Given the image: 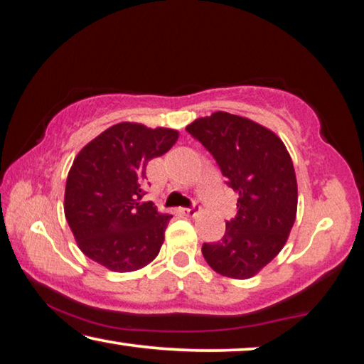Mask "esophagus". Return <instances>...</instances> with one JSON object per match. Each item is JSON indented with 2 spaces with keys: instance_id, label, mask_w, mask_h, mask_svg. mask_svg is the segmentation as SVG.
<instances>
[{
  "instance_id": "obj_1",
  "label": "esophagus",
  "mask_w": 364,
  "mask_h": 364,
  "mask_svg": "<svg viewBox=\"0 0 364 364\" xmlns=\"http://www.w3.org/2000/svg\"><path fill=\"white\" fill-rule=\"evenodd\" d=\"M198 210H200V207H198L197 203H195V205H192V207H188V208H182L181 212H182L183 215H187V217H195Z\"/></svg>"
}]
</instances>
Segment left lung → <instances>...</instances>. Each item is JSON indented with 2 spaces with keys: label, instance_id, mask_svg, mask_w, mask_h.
<instances>
[{
  "label": "left lung",
  "instance_id": "1",
  "mask_svg": "<svg viewBox=\"0 0 364 364\" xmlns=\"http://www.w3.org/2000/svg\"><path fill=\"white\" fill-rule=\"evenodd\" d=\"M217 161L226 186L238 193V213L226 221L223 238L203 243L213 271L250 279L286 245L297 213V181L286 146L255 121L217 112L187 126Z\"/></svg>",
  "mask_w": 364,
  "mask_h": 364
}]
</instances>
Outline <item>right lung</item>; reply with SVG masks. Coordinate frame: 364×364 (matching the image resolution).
Returning a JSON list of instances; mask_svg holds the SVG:
<instances>
[{
	"mask_svg": "<svg viewBox=\"0 0 364 364\" xmlns=\"http://www.w3.org/2000/svg\"><path fill=\"white\" fill-rule=\"evenodd\" d=\"M177 138L176 129L118 123L78 152L64 212L83 255L114 272L141 269L159 255L172 215L143 200L146 166Z\"/></svg>",
	"mask_w": 364,
	"mask_h": 364,
	"instance_id": "add662e5",
	"label": "right lung"
}]
</instances>
